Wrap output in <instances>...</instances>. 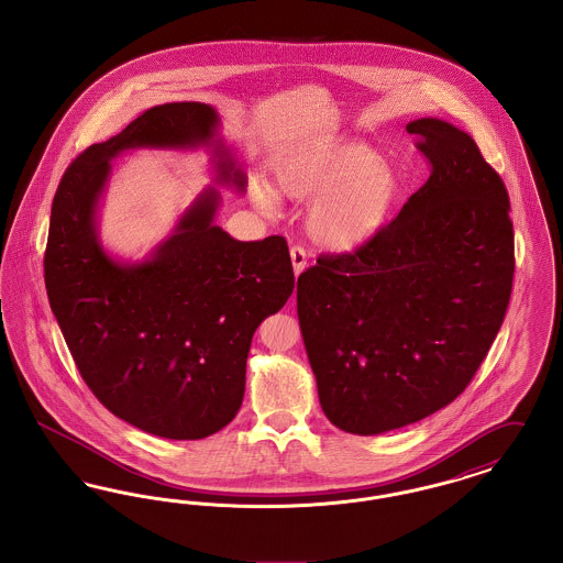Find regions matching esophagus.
Listing matches in <instances>:
<instances>
[{
  "mask_svg": "<svg viewBox=\"0 0 563 563\" xmlns=\"http://www.w3.org/2000/svg\"><path fill=\"white\" fill-rule=\"evenodd\" d=\"M289 253H291V264H294L295 276H299L306 266H308V255H306V251H303V246H299V244H294L291 249H289Z\"/></svg>",
  "mask_w": 563,
  "mask_h": 563,
  "instance_id": "1",
  "label": "esophagus"
}]
</instances>
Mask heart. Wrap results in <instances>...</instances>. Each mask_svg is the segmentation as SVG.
Wrapping results in <instances>:
<instances>
[{
	"label": "heart",
	"instance_id": "obj_1",
	"mask_svg": "<svg viewBox=\"0 0 563 563\" xmlns=\"http://www.w3.org/2000/svg\"><path fill=\"white\" fill-rule=\"evenodd\" d=\"M274 186L295 200H310L308 234L335 253L358 251L388 225L402 194V175L365 143H340L295 152L278 162ZM255 181L251 198L264 213H276L278 194Z\"/></svg>",
	"mask_w": 563,
	"mask_h": 563
}]
</instances>
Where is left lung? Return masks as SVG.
I'll use <instances>...</instances> for the list:
<instances>
[{
  "mask_svg": "<svg viewBox=\"0 0 563 563\" xmlns=\"http://www.w3.org/2000/svg\"><path fill=\"white\" fill-rule=\"evenodd\" d=\"M429 181L354 253L297 278V317L322 411L352 434L402 429L468 386L505 321L515 246L509 194L471 134L409 122Z\"/></svg>",
  "mask_w": 563,
  "mask_h": 563,
  "instance_id": "8db88e82",
  "label": "left lung"
}]
</instances>
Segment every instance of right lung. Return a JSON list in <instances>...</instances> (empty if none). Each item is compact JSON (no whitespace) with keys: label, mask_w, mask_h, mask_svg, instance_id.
Masks as SVG:
<instances>
[{"label":"right lung","mask_w":563,"mask_h":563,"mask_svg":"<svg viewBox=\"0 0 563 563\" xmlns=\"http://www.w3.org/2000/svg\"><path fill=\"white\" fill-rule=\"evenodd\" d=\"M207 103L147 109L90 145L54 194L44 280L56 322L92 395L113 416L175 441L205 439L241 409L251 340L294 294L283 236L242 242L219 225L209 186L143 262L111 257L99 202L126 150H213L214 181L244 191L246 175L217 139Z\"/></svg>","instance_id":"obj_1"}]
</instances>
